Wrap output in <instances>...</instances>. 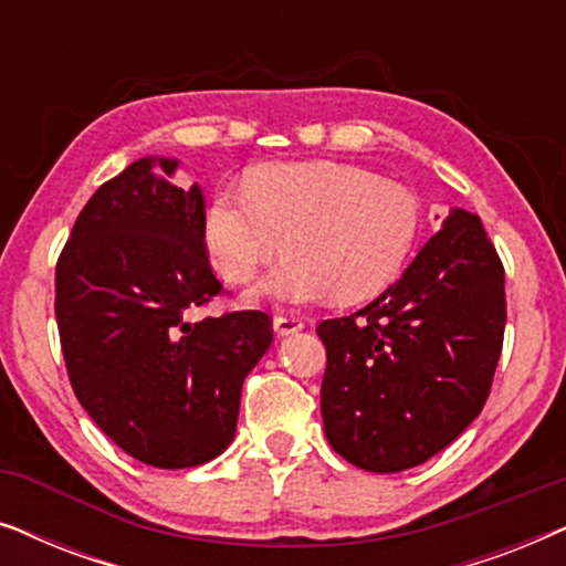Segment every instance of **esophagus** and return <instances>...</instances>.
<instances>
[{
    "label": "esophagus",
    "mask_w": 566,
    "mask_h": 566,
    "mask_svg": "<svg viewBox=\"0 0 566 566\" xmlns=\"http://www.w3.org/2000/svg\"><path fill=\"white\" fill-rule=\"evenodd\" d=\"M273 327H275V332L281 337L283 335H293V332L304 329V319H301V316H293V314H275Z\"/></svg>",
    "instance_id": "1"
}]
</instances>
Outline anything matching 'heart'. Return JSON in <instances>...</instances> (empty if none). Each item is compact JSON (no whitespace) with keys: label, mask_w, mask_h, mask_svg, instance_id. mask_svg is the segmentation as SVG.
Here are the masks:
<instances>
[{"label":"heart","mask_w":566,"mask_h":566,"mask_svg":"<svg viewBox=\"0 0 566 566\" xmlns=\"http://www.w3.org/2000/svg\"><path fill=\"white\" fill-rule=\"evenodd\" d=\"M422 229L420 200L360 167L291 161L258 169L247 190L223 185L206 213V247L229 283L285 258L254 293L275 304L374 298L397 281Z\"/></svg>","instance_id":"b5f03b06"}]
</instances>
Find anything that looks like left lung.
Segmentation results:
<instances>
[{
	"instance_id": "obj_1",
	"label": "left lung",
	"mask_w": 566,
	"mask_h": 566,
	"mask_svg": "<svg viewBox=\"0 0 566 566\" xmlns=\"http://www.w3.org/2000/svg\"><path fill=\"white\" fill-rule=\"evenodd\" d=\"M505 268L476 213L453 208L397 283L322 322V420L345 461L420 467L482 412L505 337Z\"/></svg>"
}]
</instances>
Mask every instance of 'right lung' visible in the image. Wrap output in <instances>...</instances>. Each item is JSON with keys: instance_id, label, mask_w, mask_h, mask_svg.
I'll use <instances>...</instances> for the list:
<instances>
[{"instance_id": "obj_1", "label": "right lung", "mask_w": 566, "mask_h": 566, "mask_svg": "<svg viewBox=\"0 0 566 566\" xmlns=\"http://www.w3.org/2000/svg\"><path fill=\"white\" fill-rule=\"evenodd\" d=\"M175 159H138L99 185L56 262L66 374L97 428L136 461L188 469L227 451L242 384L273 343L265 312L190 322L223 293L208 262L206 200Z\"/></svg>"}]
</instances>
